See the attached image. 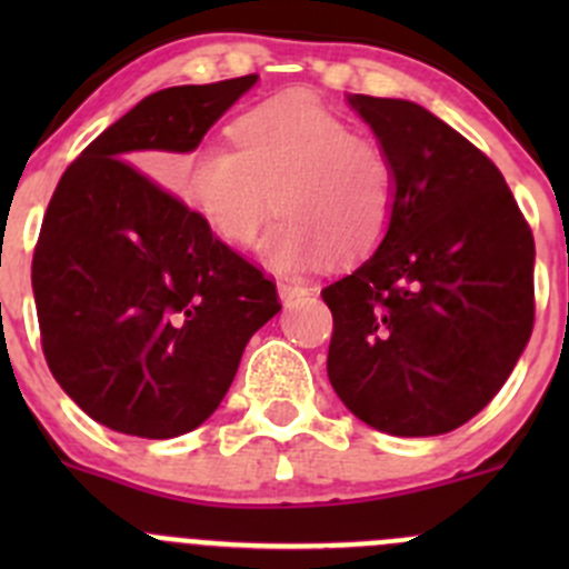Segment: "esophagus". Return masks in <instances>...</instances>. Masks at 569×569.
<instances>
[{
    "instance_id": "obj_1",
    "label": "esophagus",
    "mask_w": 569,
    "mask_h": 569,
    "mask_svg": "<svg viewBox=\"0 0 569 569\" xmlns=\"http://www.w3.org/2000/svg\"><path fill=\"white\" fill-rule=\"evenodd\" d=\"M308 286L306 283H291V280H280L278 283V295L283 306H291V302H300L302 297H308Z\"/></svg>"
}]
</instances>
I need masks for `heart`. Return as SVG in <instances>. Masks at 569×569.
<instances>
[{
	"label": "heart",
	"mask_w": 569,
	"mask_h": 569,
	"mask_svg": "<svg viewBox=\"0 0 569 569\" xmlns=\"http://www.w3.org/2000/svg\"><path fill=\"white\" fill-rule=\"evenodd\" d=\"M237 151L198 146L178 162L176 192L222 242L248 248L272 217L283 220L261 244L280 272L325 256L349 263L369 256L391 226L396 173L386 146L306 96H286L231 126Z\"/></svg>",
	"instance_id": "heart-1"
}]
</instances>
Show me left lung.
<instances>
[{"label":"left lung","mask_w":569,"mask_h":569,"mask_svg":"<svg viewBox=\"0 0 569 569\" xmlns=\"http://www.w3.org/2000/svg\"><path fill=\"white\" fill-rule=\"evenodd\" d=\"M396 173L375 256L321 289L327 377L352 416L396 438L462 427L501 391L533 327V237L501 170L405 99L347 96Z\"/></svg>","instance_id":"8db88e82"}]
</instances>
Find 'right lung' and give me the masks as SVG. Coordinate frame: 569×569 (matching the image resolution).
<instances>
[{
	"instance_id": "1",
	"label": "right lung",
	"mask_w": 569,
	"mask_h": 569,
	"mask_svg": "<svg viewBox=\"0 0 569 569\" xmlns=\"http://www.w3.org/2000/svg\"><path fill=\"white\" fill-rule=\"evenodd\" d=\"M258 73L151 93L57 183L32 258L40 343L60 388L114 432L168 440L206 421L280 311L261 269L129 164L189 153Z\"/></svg>"
}]
</instances>
